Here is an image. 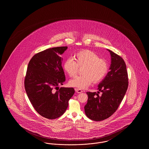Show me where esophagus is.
I'll use <instances>...</instances> for the list:
<instances>
[{"mask_svg": "<svg viewBox=\"0 0 149 149\" xmlns=\"http://www.w3.org/2000/svg\"><path fill=\"white\" fill-rule=\"evenodd\" d=\"M75 90L76 92L78 93H81L83 92V91H82V90L79 89H78V88H75Z\"/></svg>", "mask_w": 149, "mask_h": 149, "instance_id": "1", "label": "esophagus"}]
</instances>
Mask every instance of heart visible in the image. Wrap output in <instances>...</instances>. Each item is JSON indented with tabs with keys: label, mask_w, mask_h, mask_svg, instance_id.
Here are the masks:
<instances>
[{
	"label": "heart",
	"mask_w": 149,
	"mask_h": 149,
	"mask_svg": "<svg viewBox=\"0 0 149 149\" xmlns=\"http://www.w3.org/2000/svg\"><path fill=\"white\" fill-rule=\"evenodd\" d=\"M74 58L66 59L64 64L65 72L70 77L76 76L79 68H83V74L71 80L69 84L79 89H84L92 84L98 83L106 76L108 71V65L106 60L99 58L94 52L83 50L76 53Z\"/></svg>",
	"instance_id": "b5f03b06"
}]
</instances>
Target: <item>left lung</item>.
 Wrapping results in <instances>:
<instances>
[{
    "label": "left lung",
    "mask_w": 149,
    "mask_h": 149,
    "mask_svg": "<svg viewBox=\"0 0 149 149\" xmlns=\"http://www.w3.org/2000/svg\"><path fill=\"white\" fill-rule=\"evenodd\" d=\"M111 54L110 71L99 83L97 92H86L88 102L84 107L86 116L95 121L104 120L116 111L127 90L128 74L123 59L113 51ZM102 95L99 96V93Z\"/></svg>",
    "instance_id": "obj_1"
}]
</instances>
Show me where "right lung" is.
Here are the masks:
<instances>
[{"label":"right lung","instance_id":"right-lung-1","mask_svg":"<svg viewBox=\"0 0 149 149\" xmlns=\"http://www.w3.org/2000/svg\"><path fill=\"white\" fill-rule=\"evenodd\" d=\"M67 46L57 47L35 54L29 62L24 87L38 113L50 120L62 116L75 93L73 88H59L65 81L60 56Z\"/></svg>","mask_w":149,"mask_h":149}]
</instances>
